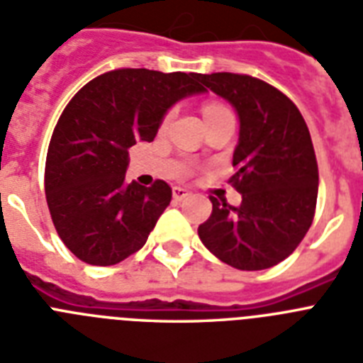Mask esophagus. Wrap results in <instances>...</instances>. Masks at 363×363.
<instances>
[{
	"instance_id": "34e87169",
	"label": "esophagus",
	"mask_w": 363,
	"mask_h": 363,
	"mask_svg": "<svg viewBox=\"0 0 363 363\" xmlns=\"http://www.w3.org/2000/svg\"><path fill=\"white\" fill-rule=\"evenodd\" d=\"M188 196H190V191H188L184 186H173V197H175V199L181 201V199H184V197Z\"/></svg>"
}]
</instances>
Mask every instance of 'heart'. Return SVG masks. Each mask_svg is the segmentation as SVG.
<instances>
[{
  "label": "heart",
  "instance_id": "1",
  "mask_svg": "<svg viewBox=\"0 0 363 363\" xmlns=\"http://www.w3.org/2000/svg\"><path fill=\"white\" fill-rule=\"evenodd\" d=\"M220 110H225V108H222V106H207V108H205V115L214 113V111H220ZM173 115H175V110L167 111V115H166V119H164V123H169V121H172Z\"/></svg>",
  "mask_w": 363,
  "mask_h": 363
}]
</instances>
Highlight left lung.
Instances as JSON below:
<instances>
[{"label":"left lung","mask_w":363,"mask_h":363,"mask_svg":"<svg viewBox=\"0 0 363 363\" xmlns=\"http://www.w3.org/2000/svg\"><path fill=\"white\" fill-rule=\"evenodd\" d=\"M240 121L229 179L242 203L211 196L197 233L205 248L238 270H264L296 250L313 222L319 169L308 125L293 100L263 79L231 72L199 76Z\"/></svg>","instance_id":"8db88e82"}]
</instances>
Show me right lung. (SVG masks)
Listing matches in <instances>:
<instances>
[{
    "mask_svg": "<svg viewBox=\"0 0 363 363\" xmlns=\"http://www.w3.org/2000/svg\"><path fill=\"white\" fill-rule=\"evenodd\" d=\"M199 76L117 69L67 104L50 140L44 191L59 238L79 261L110 267L143 248L172 188L128 184V149L155 140L175 102L205 91Z\"/></svg>",
    "mask_w": 363,
    "mask_h": 363,
    "instance_id": "right-lung-1",
    "label": "right lung"
}]
</instances>
